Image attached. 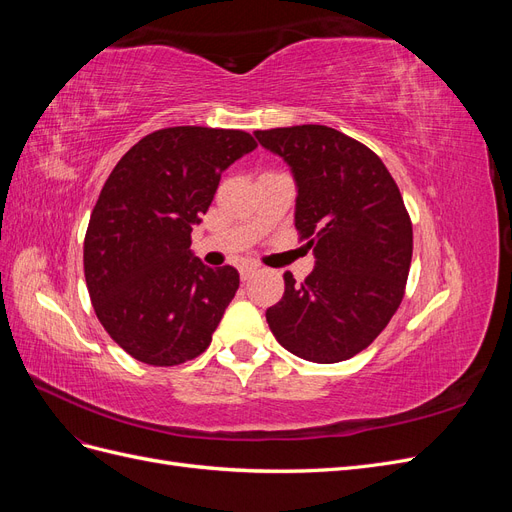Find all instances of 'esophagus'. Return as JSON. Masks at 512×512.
Masks as SVG:
<instances>
[{"mask_svg":"<svg viewBox=\"0 0 512 512\" xmlns=\"http://www.w3.org/2000/svg\"><path fill=\"white\" fill-rule=\"evenodd\" d=\"M256 271V265H243L241 267V280H250V275Z\"/></svg>","mask_w":512,"mask_h":512,"instance_id":"obj_1","label":"esophagus"}]
</instances>
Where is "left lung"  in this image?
I'll use <instances>...</instances> for the list:
<instances>
[{
	"label": "left lung",
	"mask_w": 512,
	"mask_h": 512,
	"mask_svg": "<svg viewBox=\"0 0 512 512\" xmlns=\"http://www.w3.org/2000/svg\"><path fill=\"white\" fill-rule=\"evenodd\" d=\"M297 183L294 226L314 250L303 284L284 273L269 329L288 352L339 363L365 350L404 299L412 222L395 179L374 151L327 126L256 130Z\"/></svg>",
	"instance_id": "left-lung-1"
}]
</instances>
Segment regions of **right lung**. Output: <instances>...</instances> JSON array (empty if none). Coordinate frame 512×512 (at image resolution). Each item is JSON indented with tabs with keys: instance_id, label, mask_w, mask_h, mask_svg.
<instances>
[{
	"instance_id": "obj_1",
	"label": "right lung",
	"mask_w": 512,
	"mask_h": 512,
	"mask_svg": "<svg viewBox=\"0 0 512 512\" xmlns=\"http://www.w3.org/2000/svg\"><path fill=\"white\" fill-rule=\"evenodd\" d=\"M252 134L177 126L141 138L108 175L83 245L91 305L136 361L170 367L203 354L239 288L235 267L190 250L224 170Z\"/></svg>"
}]
</instances>
